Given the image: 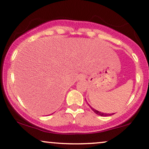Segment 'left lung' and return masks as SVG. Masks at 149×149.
Instances as JSON below:
<instances>
[{
    "label": "left lung",
    "instance_id": "left-lung-1",
    "mask_svg": "<svg viewBox=\"0 0 149 149\" xmlns=\"http://www.w3.org/2000/svg\"><path fill=\"white\" fill-rule=\"evenodd\" d=\"M88 104V103H87ZM88 106L90 107V108H91L92 110H93V111L95 113H96L97 115H99V116H112V115H113L114 113H103V112H100L99 111L96 110V109H93V107H92L91 106H90L89 104H88Z\"/></svg>",
    "mask_w": 149,
    "mask_h": 149
}]
</instances>
